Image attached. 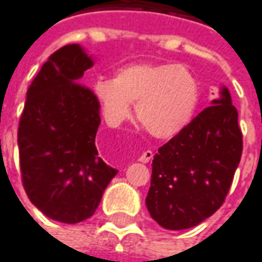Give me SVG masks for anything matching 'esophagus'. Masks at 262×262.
<instances>
[{"instance_id":"obj_1","label":"esophagus","mask_w":262,"mask_h":262,"mask_svg":"<svg viewBox=\"0 0 262 262\" xmlns=\"http://www.w3.org/2000/svg\"><path fill=\"white\" fill-rule=\"evenodd\" d=\"M152 157H154V154L152 151H145V152H142V155L138 158L141 163H149L151 160H152Z\"/></svg>"}]
</instances>
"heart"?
Wrapping results in <instances>:
<instances>
[{
	"label": "heart",
	"instance_id": "b5f03b06",
	"mask_svg": "<svg viewBox=\"0 0 262 262\" xmlns=\"http://www.w3.org/2000/svg\"><path fill=\"white\" fill-rule=\"evenodd\" d=\"M92 91L108 124L129 119L136 101V120L160 139L173 138L188 126L199 97L198 82L185 66L149 61L123 66L114 79L98 77Z\"/></svg>",
	"mask_w": 262,
	"mask_h": 262
}]
</instances>
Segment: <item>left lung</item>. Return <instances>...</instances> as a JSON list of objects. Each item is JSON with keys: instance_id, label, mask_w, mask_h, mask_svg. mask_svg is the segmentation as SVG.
I'll return each instance as SVG.
<instances>
[{"instance_id": "8db88e82", "label": "left lung", "mask_w": 262, "mask_h": 262, "mask_svg": "<svg viewBox=\"0 0 262 262\" xmlns=\"http://www.w3.org/2000/svg\"><path fill=\"white\" fill-rule=\"evenodd\" d=\"M237 110L227 88L154 155L146 207L168 230L198 226L223 205L242 157Z\"/></svg>"}]
</instances>
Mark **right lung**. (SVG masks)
<instances>
[{
    "label": "right lung",
    "mask_w": 262,
    "mask_h": 262,
    "mask_svg": "<svg viewBox=\"0 0 262 262\" xmlns=\"http://www.w3.org/2000/svg\"><path fill=\"white\" fill-rule=\"evenodd\" d=\"M92 64L77 43L51 54L29 86L18 121L23 188L38 210L67 224L94 215L117 174L95 146L99 102L79 83Z\"/></svg>",
    "instance_id": "add662e5"
}]
</instances>
